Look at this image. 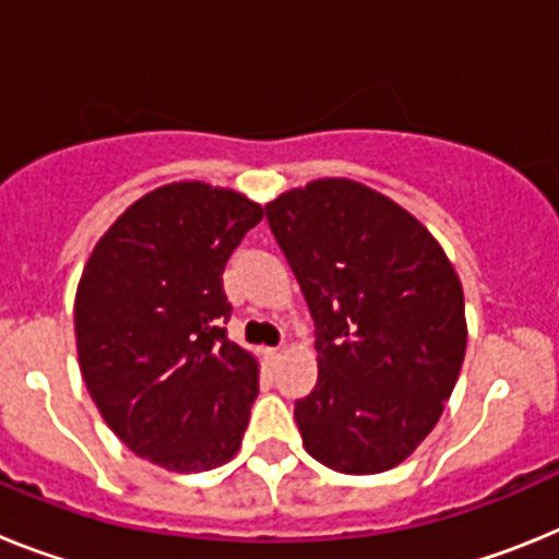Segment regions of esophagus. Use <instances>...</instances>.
I'll use <instances>...</instances> for the list:
<instances>
[{
	"label": "esophagus",
	"mask_w": 559,
	"mask_h": 559,
	"mask_svg": "<svg viewBox=\"0 0 559 559\" xmlns=\"http://www.w3.org/2000/svg\"><path fill=\"white\" fill-rule=\"evenodd\" d=\"M264 357H266V360H270V362H278L281 357H284V348H281V346L264 348Z\"/></svg>",
	"instance_id": "obj_1"
}]
</instances>
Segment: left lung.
Segmentation results:
<instances>
[{"label":"left lung","mask_w":559,"mask_h":559,"mask_svg":"<svg viewBox=\"0 0 559 559\" xmlns=\"http://www.w3.org/2000/svg\"><path fill=\"white\" fill-rule=\"evenodd\" d=\"M314 320L318 385L295 402L304 448L329 469L396 467L459 380L464 293L439 241L394 199L314 179L266 205Z\"/></svg>","instance_id":"obj_1"}]
</instances>
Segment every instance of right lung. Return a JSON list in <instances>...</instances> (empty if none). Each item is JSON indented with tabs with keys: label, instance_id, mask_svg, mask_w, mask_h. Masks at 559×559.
Masks as SVG:
<instances>
[{
	"label": "right lung",
	"instance_id": "add662e5",
	"mask_svg": "<svg viewBox=\"0 0 559 559\" xmlns=\"http://www.w3.org/2000/svg\"><path fill=\"white\" fill-rule=\"evenodd\" d=\"M261 205L230 188L171 182L126 207L75 295L86 391L126 448L171 473L239 453L259 362L227 340L222 273Z\"/></svg>",
	"mask_w": 559,
	"mask_h": 559
}]
</instances>
